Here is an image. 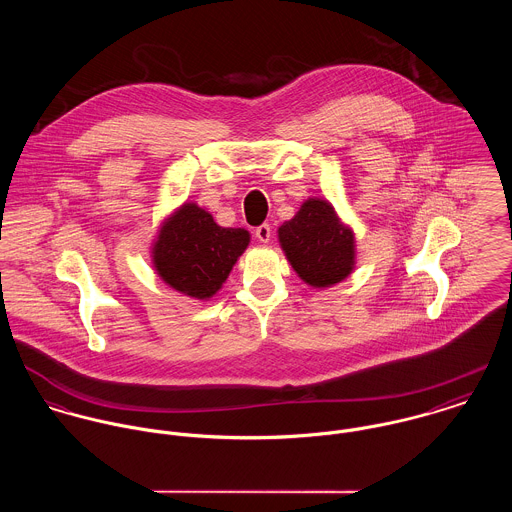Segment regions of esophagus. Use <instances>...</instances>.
Masks as SVG:
<instances>
[{
    "label": "esophagus",
    "instance_id": "obj_1",
    "mask_svg": "<svg viewBox=\"0 0 512 512\" xmlns=\"http://www.w3.org/2000/svg\"><path fill=\"white\" fill-rule=\"evenodd\" d=\"M256 238L260 240V242H270V238H272V227L270 225H260L256 231Z\"/></svg>",
    "mask_w": 512,
    "mask_h": 512
}]
</instances>
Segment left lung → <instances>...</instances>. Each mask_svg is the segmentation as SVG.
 <instances>
[{"mask_svg":"<svg viewBox=\"0 0 512 512\" xmlns=\"http://www.w3.org/2000/svg\"><path fill=\"white\" fill-rule=\"evenodd\" d=\"M278 236L289 264L311 287H330L354 270V234L325 199H307Z\"/></svg>","mask_w":512,"mask_h":512,"instance_id":"obj_1","label":"left lung"}]
</instances>
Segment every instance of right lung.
I'll use <instances>...</instances> for the list:
<instances>
[{
	"label": "right lung",
	"mask_w": 512,
	"mask_h": 512,
	"mask_svg": "<svg viewBox=\"0 0 512 512\" xmlns=\"http://www.w3.org/2000/svg\"><path fill=\"white\" fill-rule=\"evenodd\" d=\"M248 242V231L219 227L205 209L186 203L162 225L152 262L176 291L209 299L223 287Z\"/></svg>",
	"instance_id": "obj_1"
}]
</instances>
